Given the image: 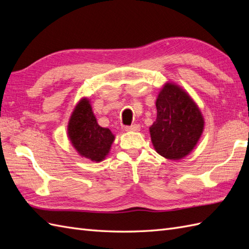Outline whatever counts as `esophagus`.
Listing matches in <instances>:
<instances>
[{"instance_id": "obj_1", "label": "esophagus", "mask_w": 249, "mask_h": 249, "mask_svg": "<svg viewBox=\"0 0 249 249\" xmlns=\"http://www.w3.org/2000/svg\"><path fill=\"white\" fill-rule=\"evenodd\" d=\"M124 130L127 132H138V131H140V125L139 124H132L129 126H124Z\"/></svg>"}]
</instances>
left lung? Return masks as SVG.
Instances as JSON below:
<instances>
[{"label": "left lung", "mask_w": 249, "mask_h": 249, "mask_svg": "<svg viewBox=\"0 0 249 249\" xmlns=\"http://www.w3.org/2000/svg\"><path fill=\"white\" fill-rule=\"evenodd\" d=\"M157 118L149 126L156 152L169 160H180L196 146L205 127L199 107L185 89L167 82L156 100Z\"/></svg>", "instance_id": "left-lung-1"}]
</instances>
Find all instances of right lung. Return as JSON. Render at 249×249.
I'll return each mask as SVG.
<instances>
[{"label":"right lung","instance_id":"obj_1","mask_svg":"<svg viewBox=\"0 0 249 249\" xmlns=\"http://www.w3.org/2000/svg\"><path fill=\"white\" fill-rule=\"evenodd\" d=\"M67 136L81 157L96 163L105 160L115 140L109 129L97 124L87 97L81 99L74 107L67 124Z\"/></svg>","mask_w":249,"mask_h":249}]
</instances>
